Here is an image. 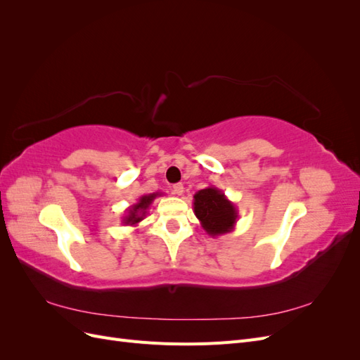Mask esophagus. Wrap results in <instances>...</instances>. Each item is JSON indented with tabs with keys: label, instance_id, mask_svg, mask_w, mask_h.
Returning a JSON list of instances; mask_svg holds the SVG:
<instances>
[{
	"label": "esophagus",
	"instance_id": "34e87169",
	"mask_svg": "<svg viewBox=\"0 0 360 360\" xmlns=\"http://www.w3.org/2000/svg\"><path fill=\"white\" fill-rule=\"evenodd\" d=\"M183 184L181 183H177V184H174V186H172V193L174 195H179V197H180V195H183Z\"/></svg>",
	"mask_w": 360,
	"mask_h": 360
}]
</instances>
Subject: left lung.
<instances>
[{
    "label": "left lung",
    "mask_w": 360,
    "mask_h": 360,
    "mask_svg": "<svg viewBox=\"0 0 360 360\" xmlns=\"http://www.w3.org/2000/svg\"><path fill=\"white\" fill-rule=\"evenodd\" d=\"M193 213L204 231L212 237L231 233L238 217L234 202L214 186L201 189L193 195Z\"/></svg>",
    "instance_id": "8db88e82"
}]
</instances>
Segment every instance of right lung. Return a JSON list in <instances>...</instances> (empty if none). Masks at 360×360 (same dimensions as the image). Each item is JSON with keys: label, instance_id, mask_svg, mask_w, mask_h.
Segmentation results:
<instances>
[{"label": "right lung", "instance_id": "obj_1", "mask_svg": "<svg viewBox=\"0 0 360 360\" xmlns=\"http://www.w3.org/2000/svg\"><path fill=\"white\" fill-rule=\"evenodd\" d=\"M160 195H162L160 192L143 195V197L138 200L136 204L130 205L129 209L126 210V216H123L122 224L130 225V226H136L147 216V210H148V207L151 205V202L155 201L156 197H160Z\"/></svg>", "mask_w": 360, "mask_h": 360}]
</instances>
